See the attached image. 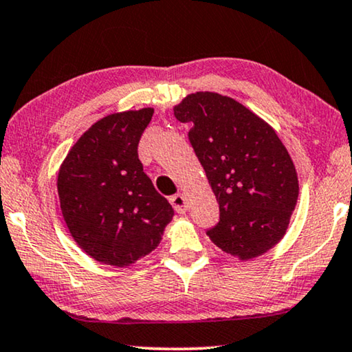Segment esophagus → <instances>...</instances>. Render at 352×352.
Instances as JSON below:
<instances>
[{"label":"esophagus","mask_w":352,"mask_h":352,"mask_svg":"<svg viewBox=\"0 0 352 352\" xmlns=\"http://www.w3.org/2000/svg\"><path fill=\"white\" fill-rule=\"evenodd\" d=\"M170 204L172 207H174L175 212H178V214H185L188 206H186V197L183 195H175L170 197Z\"/></svg>","instance_id":"34e87169"}]
</instances>
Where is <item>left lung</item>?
Instances as JSON below:
<instances>
[{
  "label": "left lung",
  "instance_id": "8db88e82",
  "mask_svg": "<svg viewBox=\"0 0 352 352\" xmlns=\"http://www.w3.org/2000/svg\"><path fill=\"white\" fill-rule=\"evenodd\" d=\"M220 207L207 230L239 260L263 255L284 237L298 199L294 161L274 129L234 98L196 92L174 107Z\"/></svg>",
  "mask_w": 352,
  "mask_h": 352
}]
</instances>
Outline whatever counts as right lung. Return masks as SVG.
Instances as JSON below:
<instances>
[{"label": "right lung", "mask_w": 352, "mask_h": 352, "mask_svg": "<svg viewBox=\"0 0 352 352\" xmlns=\"http://www.w3.org/2000/svg\"><path fill=\"white\" fill-rule=\"evenodd\" d=\"M153 108L113 113L68 151L57 177L60 209L76 244L103 265L126 268L160 245L174 209L138 160Z\"/></svg>", "instance_id": "right-lung-1"}]
</instances>
